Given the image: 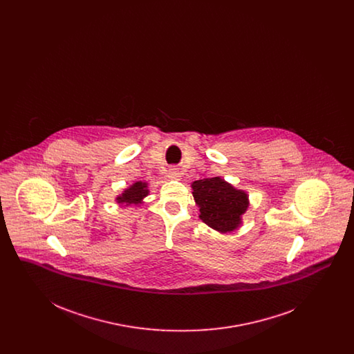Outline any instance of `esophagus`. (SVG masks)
Returning a JSON list of instances; mask_svg holds the SVG:
<instances>
[{"label":"esophagus","mask_w":354,"mask_h":354,"mask_svg":"<svg viewBox=\"0 0 354 354\" xmlns=\"http://www.w3.org/2000/svg\"><path fill=\"white\" fill-rule=\"evenodd\" d=\"M169 179H174V180H180L182 174H180L179 169H176V167H171V169H169Z\"/></svg>","instance_id":"obj_1"}]
</instances>
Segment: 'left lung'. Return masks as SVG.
<instances>
[{
  "label": "left lung",
  "mask_w": 354,
  "mask_h": 354,
  "mask_svg": "<svg viewBox=\"0 0 354 354\" xmlns=\"http://www.w3.org/2000/svg\"><path fill=\"white\" fill-rule=\"evenodd\" d=\"M192 195L199 207V218L212 230L227 234L241 225V218L250 207L248 194L220 176L195 180Z\"/></svg>",
  "instance_id": "8db88e82"
}]
</instances>
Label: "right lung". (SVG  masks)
<instances>
[{"instance_id":"obj_1","label":"right lung","mask_w":354,"mask_h":354,"mask_svg":"<svg viewBox=\"0 0 354 354\" xmlns=\"http://www.w3.org/2000/svg\"><path fill=\"white\" fill-rule=\"evenodd\" d=\"M149 185L146 182H135L130 187H127L120 195L115 198L118 204L127 205H139L143 203V199L149 195Z\"/></svg>"}]
</instances>
